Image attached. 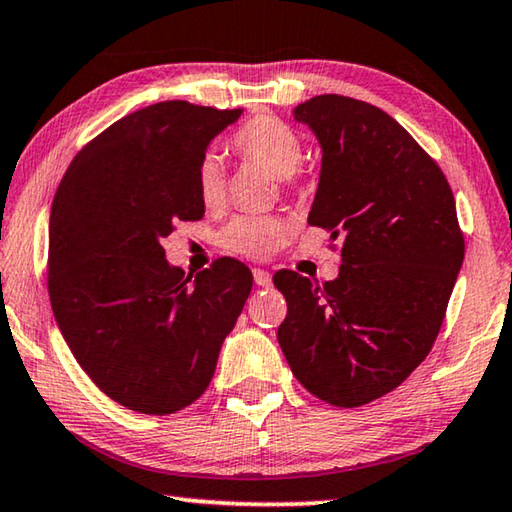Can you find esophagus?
<instances>
[{"label":"esophagus","instance_id":"1","mask_svg":"<svg viewBox=\"0 0 512 512\" xmlns=\"http://www.w3.org/2000/svg\"><path fill=\"white\" fill-rule=\"evenodd\" d=\"M254 281H256V285H261V288H270L272 285V274L267 272V270H254Z\"/></svg>","mask_w":512,"mask_h":512}]
</instances>
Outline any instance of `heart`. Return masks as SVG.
Instances as JSON below:
<instances>
[{"label": "heart", "instance_id": "obj_1", "mask_svg": "<svg viewBox=\"0 0 512 512\" xmlns=\"http://www.w3.org/2000/svg\"><path fill=\"white\" fill-rule=\"evenodd\" d=\"M231 146L238 155L256 161L279 179H292L303 157L299 132L285 121L267 114L242 125L233 134ZM195 186L206 209H218L224 202V191H227L224 168L222 161L211 152L197 164ZM220 238L229 251L251 258H265L288 238V224L279 218H270V215H238L236 220L229 222Z\"/></svg>", "mask_w": 512, "mask_h": 512}]
</instances>
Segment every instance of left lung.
Segmentation results:
<instances>
[{"label":"left lung","instance_id":"obj_1","mask_svg":"<svg viewBox=\"0 0 512 512\" xmlns=\"http://www.w3.org/2000/svg\"><path fill=\"white\" fill-rule=\"evenodd\" d=\"M321 146L308 222L342 245L335 281L283 270L279 344L297 380L335 407H360L432 351L463 265L452 188L380 107L324 94L294 107Z\"/></svg>","mask_w":512,"mask_h":512}]
</instances>
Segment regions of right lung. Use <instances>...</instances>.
Masks as SVG:
<instances>
[{
  "label": "right lung",
  "mask_w": 512,
  "mask_h": 512,
  "mask_svg": "<svg viewBox=\"0 0 512 512\" xmlns=\"http://www.w3.org/2000/svg\"><path fill=\"white\" fill-rule=\"evenodd\" d=\"M242 110L164 101L71 161L49 218V297L69 351L107 398L166 416L202 396L251 292L233 258L184 274L161 247L204 215L197 164Z\"/></svg>",
  "instance_id": "1"
}]
</instances>
